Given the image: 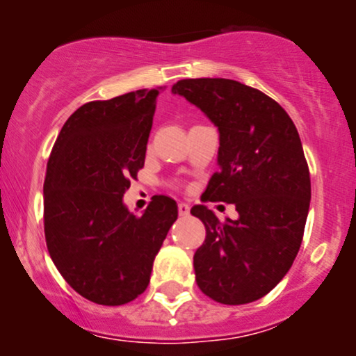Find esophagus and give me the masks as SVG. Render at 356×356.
<instances>
[{"mask_svg":"<svg viewBox=\"0 0 356 356\" xmlns=\"http://www.w3.org/2000/svg\"><path fill=\"white\" fill-rule=\"evenodd\" d=\"M179 215H189V204L188 203H179Z\"/></svg>","mask_w":356,"mask_h":356,"instance_id":"obj_1","label":"esophagus"}]
</instances>
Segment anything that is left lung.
<instances>
[{
    "label": "left lung",
    "mask_w": 356,
    "mask_h": 356,
    "mask_svg": "<svg viewBox=\"0 0 356 356\" xmlns=\"http://www.w3.org/2000/svg\"><path fill=\"white\" fill-rule=\"evenodd\" d=\"M181 95L218 127V167L201 201L234 203L239 217L220 222L204 204L191 213L207 229L195 253L198 288L224 305L270 293L300 251L312 198L300 134L286 110L231 79H182Z\"/></svg>",
    "instance_id": "left-lung-1"
}]
</instances>
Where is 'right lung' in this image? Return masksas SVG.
Returning a JSON list of instances; mask_svg holds the SVG:
<instances>
[{
    "mask_svg": "<svg viewBox=\"0 0 356 356\" xmlns=\"http://www.w3.org/2000/svg\"><path fill=\"white\" fill-rule=\"evenodd\" d=\"M158 89L89 102L68 117L44 179V236L63 279L86 300L117 307L149 284L153 260L177 218L155 196L141 217L122 196L145 167Z\"/></svg>",
    "mask_w": 356,
    "mask_h": 356,
    "instance_id": "right-lung-1",
    "label": "right lung"
}]
</instances>
